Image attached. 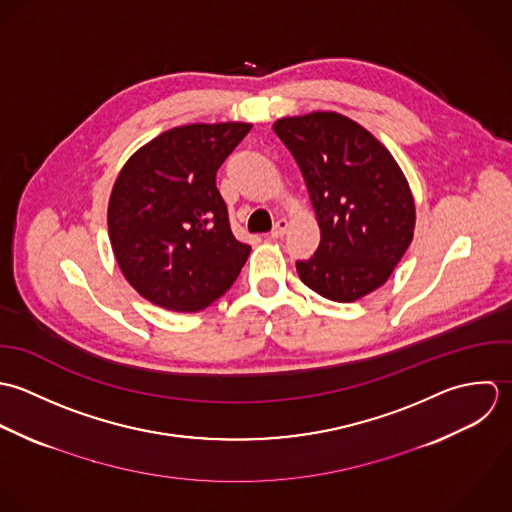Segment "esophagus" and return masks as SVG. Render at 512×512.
Instances as JSON below:
<instances>
[{
	"label": "esophagus",
	"instance_id": "34e87169",
	"mask_svg": "<svg viewBox=\"0 0 512 512\" xmlns=\"http://www.w3.org/2000/svg\"><path fill=\"white\" fill-rule=\"evenodd\" d=\"M287 229H289V221H287V219H279V221L273 225L271 237H273V239H279V237H283V235L287 233Z\"/></svg>",
	"mask_w": 512,
	"mask_h": 512
}]
</instances>
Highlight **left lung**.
Instances as JSON below:
<instances>
[{
  "instance_id": "8db88e82",
  "label": "left lung",
  "mask_w": 512,
  "mask_h": 512,
  "mask_svg": "<svg viewBox=\"0 0 512 512\" xmlns=\"http://www.w3.org/2000/svg\"><path fill=\"white\" fill-rule=\"evenodd\" d=\"M275 134L297 160L320 243L297 261L301 281L324 299L354 303L382 287L413 239L415 204L388 148L338 112L279 118Z\"/></svg>"
}]
</instances>
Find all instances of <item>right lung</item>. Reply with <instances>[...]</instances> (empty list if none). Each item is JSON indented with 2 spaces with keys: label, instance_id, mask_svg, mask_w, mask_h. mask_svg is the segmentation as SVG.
<instances>
[{
  "label": "right lung",
  "instance_id": "right-lung-1",
  "mask_svg": "<svg viewBox=\"0 0 512 512\" xmlns=\"http://www.w3.org/2000/svg\"><path fill=\"white\" fill-rule=\"evenodd\" d=\"M247 122L186 124L136 150L108 202V235L126 281L150 303L198 312L237 279L251 247L235 239L215 174Z\"/></svg>",
  "mask_w": 512,
  "mask_h": 512
}]
</instances>
